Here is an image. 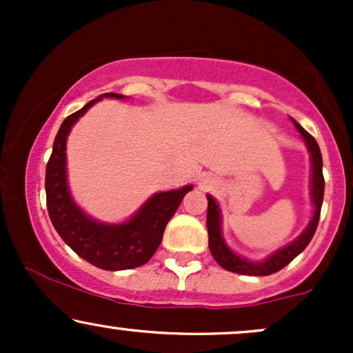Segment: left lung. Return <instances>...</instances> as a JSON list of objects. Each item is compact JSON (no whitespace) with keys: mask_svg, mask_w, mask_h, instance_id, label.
I'll return each instance as SVG.
<instances>
[{"mask_svg":"<svg viewBox=\"0 0 353 353\" xmlns=\"http://www.w3.org/2000/svg\"><path fill=\"white\" fill-rule=\"evenodd\" d=\"M292 119V117H290ZM299 132H301L302 139L305 141L307 151L310 154V199H312V217L307 224V228L295 237L292 242L283 245L282 249L275 250L270 255H267L264 261H249V259L242 257L234 252L224 241L222 236V214L219 208L217 201L214 199L210 194H208V232H209V249L212 257L222 269L229 270V272H236L242 275H252V277H262V275H270L274 272L283 269L287 264L294 261L299 254L309 245V242L314 237L315 229H317L320 209H322L323 201V189H325V182H323L322 174V154L317 141L312 137L305 129L302 128L297 121L292 119Z\"/></svg>","mask_w":353,"mask_h":353,"instance_id":"8db88e82","label":"left lung"}]
</instances>
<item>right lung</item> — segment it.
<instances>
[{
  "instance_id": "obj_1",
  "label": "right lung",
  "mask_w": 353,
  "mask_h": 353,
  "mask_svg": "<svg viewBox=\"0 0 353 353\" xmlns=\"http://www.w3.org/2000/svg\"><path fill=\"white\" fill-rule=\"evenodd\" d=\"M103 98L124 99L125 96L101 94L61 124L46 165V204L54 229L79 257L104 270H128L144 265L152 257L163 241L165 225L194 185L156 192L128 221L117 224L88 216L72 199L68 185L66 143L72 125Z\"/></svg>"
}]
</instances>
